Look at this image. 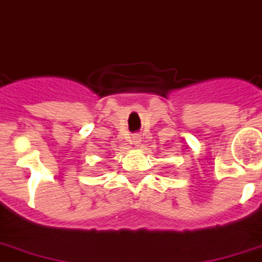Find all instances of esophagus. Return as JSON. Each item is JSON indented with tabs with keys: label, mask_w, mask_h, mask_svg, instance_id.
<instances>
[{
	"label": "esophagus",
	"mask_w": 262,
	"mask_h": 262,
	"mask_svg": "<svg viewBox=\"0 0 262 262\" xmlns=\"http://www.w3.org/2000/svg\"><path fill=\"white\" fill-rule=\"evenodd\" d=\"M132 142H133L136 146H140V144H141V136H138V135L133 136V138H132Z\"/></svg>",
	"instance_id": "obj_1"
}]
</instances>
